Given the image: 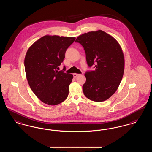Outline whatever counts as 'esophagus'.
<instances>
[{
    "label": "esophagus",
    "mask_w": 152,
    "mask_h": 152,
    "mask_svg": "<svg viewBox=\"0 0 152 152\" xmlns=\"http://www.w3.org/2000/svg\"><path fill=\"white\" fill-rule=\"evenodd\" d=\"M79 75V74H77V73H73V77L74 78H76L77 76H78Z\"/></svg>",
    "instance_id": "34e87169"
}]
</instances>
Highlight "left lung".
Instances as JSON below:
<instances>
[{
    "label": "left lung",
    "mask_w": 152,
    "mask_h": 152,
    "mask_svg": "<svg viewBox=\"0 0 152 152\" xmlns=\"http://www.w3.org/2000/svg\"><path fill=\"white\" fill-rule=\"evenodd\" d=\"M75 42L83 47L88 66L95 65L94 71L85 74L84 94L96 102L108 99L115 93L123 79L124 57L120 44L102 30L82 34Z\"/></svg>",
    "instance_id": "1"
}]
</instances>
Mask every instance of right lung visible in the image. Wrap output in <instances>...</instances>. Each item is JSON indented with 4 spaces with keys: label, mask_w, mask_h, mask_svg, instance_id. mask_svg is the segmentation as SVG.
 I'll return each instance as SVG.
<instances>
[{
    "label": "right lung",
    "mask_w": 152,
    "mask_h": 152,
    "mask_svg": "<svg viewBox=\"0 0 152 152\" xmlns=\"http://www.w3.org/2000/svg\"><path fill=\"white\" fill-rule=\"evenodd\" d=\"M75 37L45 35L30 47L24 59L27 79L33 92L44 103L55 105L63 102L69 93L73 75L58 71L66 49Z\"/></svg>",
    "instance_id": "add662e5"
}]
</instances>
